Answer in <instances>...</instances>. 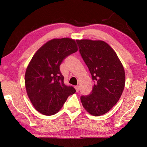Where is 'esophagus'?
<instances>
[{
    "label": "esophagus",
    "instance_id": "obj_1",
    "mask_svg": "<svg viewBox=\"0 0 147 147\" xmlns=\"http://www.w3.org/2000/svg\"><path fill=\"white\" fill-rule=\"evenodd\" d=\"M75 89H76V92H79V91H80V86H75Z\"/></svg>",
    "mask_w": 147,
    "mask_h": 147
}]
</instances>
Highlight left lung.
<instances>
[{
	"mask_svg": "<svg viewBox=\"0 0 147 147\" xmlns=\"http://www.w3.org/2000/svg\"><path fill=\"white\" fill-rule=\"evenodd\" d=\"M79 52L94 82L89 95L81 96L82 104L92 115L108 112L120 98L125 84V73L113 49L103 41L77 40Z\"/></svg>",
	"mask_w": 147,
	"mask_h": 147,
	"instance_id": "obj_1",
	"label": "left lung"
}]
</instances>
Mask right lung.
I'll return each mask as SVG.
<instances>
[{
  "label": "right lung",
  "mask_w": 147,
  "mask_h": 147,
  "mask_svg": "<svg viewBox=\"0 0 147 147\" xmlns=\"http://www.w3.org/2000/svg\"><path fill=\"white\" fill-rule=\"evenodd\" d=\"M74 39H53L44 44L32 57L25 73V87L32 105L38 111L52 115L59 111L68 96L76 92L63 82L59 66L65 58L76 53Z\"/></svg>",
  "instance_id": "add662e5"
}]
</instances>
